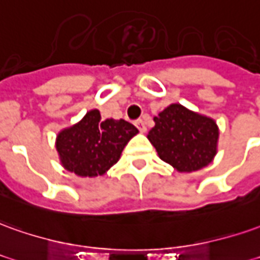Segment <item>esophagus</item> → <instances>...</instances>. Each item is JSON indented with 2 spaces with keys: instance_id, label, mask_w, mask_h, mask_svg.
Wrapping results in <instances>:
<instances>
[{
  "instance_id": "34e87169",
  "label": "esophagus",
  "mask_w": 260,
  "mask_h": 260,
  "mask_svg": "<svg viewBox=\"0 0 260 260\" xmlns=\"http://www.w3.org/2000/svg\"><path fill=\"white\" fill-rule=\"evenodd\" d=\"M135 125L141 134H145V132H146V124H145V121H142V119H138V121L135 122Z\"/></svg>"
}]
</instances>
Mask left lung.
<instances>
[{"label":"left lung","mask_w":260,"mask_h":260,"mask_svg":"<svg viewBox=\"0 0 260 260\" xmlns=\"http://www.w3.org/2000/svg\"><path fill=\"white\" fill-rule=\"evenodd\" d=\"M153 121L148 139L161 160L179 173L197 172L214 160L219 129L212 118L176 103L159 112Z\"/></svg>","instance_id":"obj_1"}]
</instances>
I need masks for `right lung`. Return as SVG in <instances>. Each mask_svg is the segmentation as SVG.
Segmentation results:
<instances>
[{
	"label": "right lung",
	"mask_w": 260,
	"mask_h": 260,
	"mask_svg": "<svg viewBox=\"0 0 260 260\" xmlns=\"http://www.w3.org/2000/svg\"><path fill=\"white\" fill-rule=\"evenodd\" d=\"M138 129L125 119H103L91 110L77 124L56 136V150L63 168L80 177L103 176L119 160Z\"/></svg>",
	"instance_id": "obj_1"
}]
</instances>
